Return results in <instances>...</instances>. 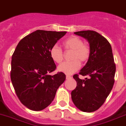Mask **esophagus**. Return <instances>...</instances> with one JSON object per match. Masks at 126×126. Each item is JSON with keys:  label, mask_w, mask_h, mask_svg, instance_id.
Masks as SVG:
<instances>
[{"label": "esophagus", "mask_w": 126, "mask_h": 126, "mask_svg": "<svg viewBox=\"0 0 126 126\" xmlns=\"http://www.w3.org/2000/svg\"><path fill=\"white\" fill-rule=\"evenodd\" d=\"M66 79H70V78H71V76L69 75H66Z\"/></svg>", "instance_id": "1"}]
</instances>
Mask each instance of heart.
<instances>
[{
    "instance_id": "1",
    "label": "heart",
    "mask_w": 126,
    "mask_h": 126,
    "mask_svg": "<svg viewBox=\"0 0 126 126\" xmlns=\"http://www.w3.org/2000/svg\"><path fill=\"white\" fill-rule=\"evenodd\" d=\"M63 46L66 50H72L71 60L70 62H65L58 67L59 72L65 74H72L80 68L81 62H86L90 56L89 47L83 43L82 39L75 35L69 37L63 42ZM51 59L57 63H61L63 59L62 50L57 45L53 46L50 50Z\"/></svg>"
}]
</instances>
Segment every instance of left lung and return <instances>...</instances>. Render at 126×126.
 Instances as JSON below:
<instances>
[{
	"mask_svg": "<svg viewBox=\"0 0 126 126\" xmlns=\"http://www.w3.org/2000/svg\"><path fill=\"white\" fill-rule=\"evenodd\" d=\"M74 34L85 39L89 44V58L79 73L89 78L81 79L78 74L74 75L77 86L71 92V97L78 109L91 113L103 105L113 89L116 66L112 48L109 41L96 32L79 31Z\"/></svg>",
	"mask_w": 126,
	"mask_h": 126,
	"instance_id": "1",
	"label": "left lung"
}]
</instances>
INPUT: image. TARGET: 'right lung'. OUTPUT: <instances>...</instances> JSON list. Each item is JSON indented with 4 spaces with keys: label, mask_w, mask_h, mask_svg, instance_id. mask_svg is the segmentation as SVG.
<instances>
[{
    "label": "right lung",
    "mask_w": 126,
    "mask_h": 126,
    "mask_svg": "<svg viewBox=\"0 0 126 126\" xmlns=\"http://www.w3.org/2000/svg\"><path fill=\"white\" fill-rule=\"evenodd\" d=\"M66 32L36 30L20 40L12 58L11 80L20 102L32 111L52 103L66 76L49 73L56 68L50 50Z\"/></svg>",
    "instance_id": "1"
}]
</instances>
